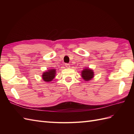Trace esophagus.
Instances as JSON below:
<instances>
[{
	"label": "esophagus",
	"mask_w": 134,
	"mask_h": 134,
	"mask_svg": "<svg viewBox=\"0 0 134 134\" xmlns=\"http://www.w3.org/2000/svg\"><path fill=\"white\" fill-rule=\"evenodd\" d=\"M65 66L67 68H69L70 66V64L69 63H65Z\"/></svg>",
	"instance_id": "esophagus-1"
}]
</instances>
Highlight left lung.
Masks as SVG:
<instances>
[{
	"instance_id": "1",
	"label": "left lung",
	"mask_w": 134,
	"mask_h": 134,
	"mask_svg": "<svg viewBox=\"0 0 134 134\" xmlns=\"http://www.w3.org/2000/svg\"><path fill=\"white\" fill-rule=\"evenodd\" d=\"M82 76L84 80L89 81L94 76V72L93 70L89 69H85L82 71Z\"/></svg>"
}]
</instances>
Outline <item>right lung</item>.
<instances>
[{
    "label": "right lung",
    "mask_w": 134,
    "mask_h": 134,
    "mask_svg": "<svg viewBox=\"0 0 134 134\" xmlns=\"http://www.w3.org/2000/svg\"><path fill=\"white\" fill-rule=\"evenodd\" d=\"M56 74V70L55 69L49 70L48 71H46L43 73V75H42V79L44 81L49 82L55 78Z\"/></svg>",
    "instance_id": "1"
}]
</instances>
